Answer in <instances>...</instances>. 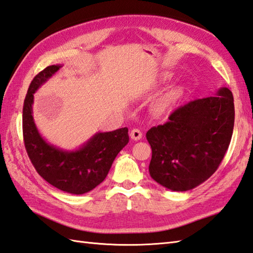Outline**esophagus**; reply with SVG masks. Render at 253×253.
<instances>
[{
	"label": "esophagus",
	"instance_id": "esophagus-1",
	"mask_svg": "<svg viewBox=\"0 0 253 253\" xmlns=\"http://www.w3.org/2000/svg\"><path fill=\"white\" fill-rule=\"evenodd\" d=\"M130 138L132 140H140L141 138H142V132H141L139 129H132V130L130 131Z\"/></svg>",
	"mask_w": 253,
	"mask_h": 253
}]
</instances>
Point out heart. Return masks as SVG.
<instances>
[{
  "label": "heart",
  "instance_id": "b5f03b06",
  "mask_svg": "<svg viewBox=\"0 0 253 253\" xmlns=\"http://www.w3.org/2000/svg\"><path fill=\"white\" fill-rule=\"evenodd\" d=\"M181 97V91L180 90H172L168 92L167 95L164 96L160 101L157 102V111L160 113H167L169 111H171L175 103L178 102V100Z\"/></svg>",
  "mask_w": 253,
  "mask_h": 253
}]
</instances>
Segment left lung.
Here are the masks:
<instances>
[{
	"label": "left lung",
	"instance_id": "obj_1",
	"mask_svg": "<svg viewBox=\"0 0 253 253\" xmlns=\"http://www.w3.org/2000/svg\"><path fill=\"white\" fill-rule=\"evenodd\" d=\"M234 120V98L226 87L215 96L194 100L173 111L166 124L146 132L152 148V179L175 192L202 184L225 155Z\"/></svg>",
	"mask_w": 253,
	"mask_h": 253
}]
</instances>
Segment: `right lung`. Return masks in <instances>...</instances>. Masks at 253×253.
Returning <instances> with one entry per match:
<instances>
[{
  "label": "right lung",
  "instance_id": "1",
  "mask_svg": "<svg viewBox=\"0 0 253 253\" xmlns=\"http://www.w3.org/2000/svg\"><path fill=\"white\" fill-rule=\"evenodd\" d=\"M61 67L62 64L47 67L29 86L22 110L23 140L41 177L63 192L82 195L95 189L107 177L115 157L128 143V128L99 131L74 150H63L47 142L33 119L34 93Z\"/></svg>",
  "mask_w": 253,
  "mask_h": 253
}]
</instances>
